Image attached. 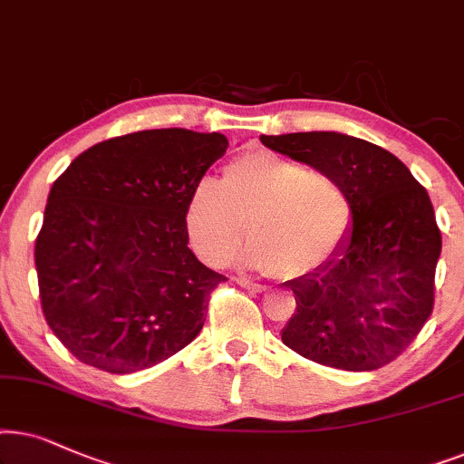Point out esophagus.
<instances>
[{"label": "esophagus", "mask_w": 464, "mask_h": 464, "mask_svg": "<svg viewBox=\"0 0 464 464\" xmlns=\"http://www.w3.org/2000/svg\"><path fill=\"white\" fill-rule=\"evenodd\" d=\"M237 284L246 290H252V293H265L267 286H263V284H256V282H250L248 277H237Z\"/></svg>", "instance_id": "obj_1"}]
</instances>
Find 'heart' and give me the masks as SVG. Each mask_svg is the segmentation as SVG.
<instances>
[{"mask_svg": "<svg viewBox=\"0 0 464 464\" xmlns=\"http://www.w3.org/2000/svg\"><path fill=\"white\" fill-rule=\"evenodd\" d=\"M187 231L197 255L222 265L246 236L244 261L277 277H301L329 263L348 237L352 201L342 182L271 152L244 154L222 180L203 178L190 190Z\"/></svg>", "mask_w": 464, "mask_h": 464, "instance_id": "b5f03b06", "label": "heart"}]
</instances>
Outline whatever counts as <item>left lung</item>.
Listing matches in <instances>:
<instances>
[{"mask_svg": "<svg viewBox=\"0 0 464 464\" xmlns=\"http://www.w3.org/2000/svg\"><path fill=\"white\" fill-rule=\"evenodd\" d=\"M261 141L337 178L352 201V236L335 256L286 282L296 312L282 342L343 372L388 365L433 314L441 231L429 193L394 154L352 135L310 131Z\"/></svg>", "mask_w": 464, "mask_h": 464, "instance_id": "left-lung-1", "label": "left lung"}]
</instances>
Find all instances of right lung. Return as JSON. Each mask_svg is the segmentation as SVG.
Returning <instances> with one entry per match:
<instances>
[{"label": "right lung", "instance_id": "obj_1", "mask_svg": "<svg viewBox=\"0 0 464 464\" xmlns=\"http://www.w3.org/2000/svg\"><path fill=\"white\" fill-rule=\"evenodd\" d=\"M222 133L150 129L91 146L54 180L35 239L42 312L84 365L133 373L199 335L227 277L188 248L190 190Z\"/></svg>", "mask_w": 464, "mask_h": 464}]
</instances>
